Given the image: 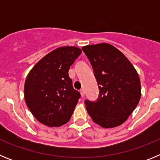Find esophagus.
I'll return each mask as SVG.
<instances>
[{
  "label": "esophagus",
  "mask_w": 160,
  "mask_h": 160,
  "mask_svg": "<svg viewBox=\"0 0 160 160\" xmlns=\"http://www.w3.org/2000/svg\"><path fill=\"white\" fill-rule=\"evenodd\" d=\"M80 94H81L82 97H84V95H85L84 90H80Z\"/></svg>",
  "instance_id": "1"
}]
</instances>
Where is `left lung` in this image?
<instances>
[{
	"instance_id": "left-lung-1",
	"label": "left lung",
	"mask_w": 160,
	"mask_h": 160,
	"mask_svg": "<svg viewBox=\"0 0 160 160\" xmlns=\"http://www.w3.org/2000/svg\"><path fill=\"white\" fill-rule=\"evenodd\" d=\"M90 60L99 89L95 102L86 100L87 112L104 128L123 123L141 97L140 79L125 55L108 43L82 48Z\"/></svg>"
}]
</instances>
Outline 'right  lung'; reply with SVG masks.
<instances>
[{
  "mask_svg": "<svg viewBox=\"0 0 160 160\" xmlns=\"http://www.w3.org/2000/svg\"><path fill=\"white\" fill-rule=\"evenodd\" d=\"M82 50L63 46L42 58L25 79L24 94L28 108L38 121L53 128L70 119L81 97L69 77V69Z\"/></svg>",
  "mask_w": 160,
  "mask_h": 160,
  "instance_id": "1",
  "label": "right lung"
}]
</instances>
